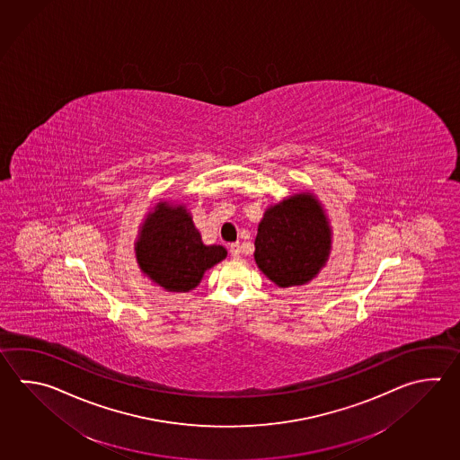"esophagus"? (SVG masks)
Here are the masks:
<instances>
[{
	"label": "esophagus",
	"instance_id": "obj_1",
	"mask_svg": "<svg viewBox=\"0 0 460 460\" xmlns=\"http://www.w3.org/2000/svg\"><path fill=\"white\" fill-rule=\"evenodd\" d=\"M229 253H231V257L233 259H241V253H243V247L239 243H234V244L229 245Z\"/></svg>",
	"mask_w": 460,
	"mask_h": 460
}]
</instances>
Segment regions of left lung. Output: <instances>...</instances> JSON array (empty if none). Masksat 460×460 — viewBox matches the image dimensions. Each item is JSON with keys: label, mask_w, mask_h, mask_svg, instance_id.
I'll return each mask as SVG.
<instances>
[{"label": "left lung", "mask_w": 460, "mask_h": 460, "mask_svg": "<svg viewBox=\"0 0 460 460\" xmlns=\"http://www.w3.org/2000/svg\"><path fill=\"white\" fill-rule=\"evenodd\" d=\"M331 229L311 193L269 208L255 237V262L279 287L310 281L328 261Z\"/></svg>", "instance_id": "left-lung-1"}]
</instances>
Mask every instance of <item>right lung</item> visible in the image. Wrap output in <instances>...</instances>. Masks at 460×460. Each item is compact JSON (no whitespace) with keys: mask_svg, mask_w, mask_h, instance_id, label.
Here are the masks:
<instances>
[{"mask_svg":"<svg viewBox=\"0 0 460 460\" xmlns=\"http://www.w3.org/2000/svg\"><path fill=\"white\" fill-rule=\"evenodd\" d=\"M142 272L169 291L195 288L203 273L226 257L223 245H207L183 207L159 203L136 244Z\"/></svg>","mask_w":460,"mask_h":460,"instance_id":"obj_1","label":"right lung"}]
</instances>
